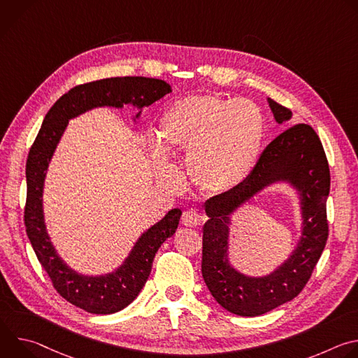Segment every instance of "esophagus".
<instances>
[{
  "label": "esophagus",
  "mask_w": 358,
  "mask_h": 358,
  "mask_svg": "<svg viewBox=\"0 0 358 358\" xmlns=\"http://www.w3.org/2000/svg\"><path fill=\"white\" fill-rule=\"evenodd\" d=\"M202 221H203V217H202L198 211H195V210H188V211H185L184 215H182V224H184L185 227L194 228V227L201 225Z\"/></svg>",
  "instance_id": "34e87169"
}]
</instances>
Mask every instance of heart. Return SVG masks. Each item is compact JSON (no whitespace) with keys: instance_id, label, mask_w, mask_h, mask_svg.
I'll list each match as a JSON object with an SVG mask.
<instances>
[{"instance_id":"obj_1","label":"heart","mask_w":358,"mask_h":358,"mask_svg":"<svg viewBox=\"0 0 358 358\" xmlns=\"http://www.w3.org/2000/svg\"><path fill=\"white\" fill-rule=\"evenodd\" d=\"M264 117L249 100L215 94L187 96L162 116L152 160L160 178L174 181L164 155H187V170L202 191L227 194L241 187L258 163Z\"/></svg>"}]
</instances>
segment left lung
Masks as SVG:
<instances>
[{"label": "left lung", "mask_w": 358, "mask_h": 358, "mask_svg": "<svg viewBox=\"0 0 358 358\" xmlns=\"http://www.w3.org/2000/svg\"><path fill=\"white\" fill-rule=\"evenodd\" d=\"M275 120L292 117L290 109L268 99ZM285 180L301 196L302 238L291 258L264 278L239 274L227 262L230 214L265 186ZM330 170L317 133L309 124H294L262 152L249 178L236 189L206 201L210 220L202 231V278L214 299L238 316H261L294 299L309 282L329 236L326 202Z\"/></svg>", "instance_id": "1"}]
</instances>
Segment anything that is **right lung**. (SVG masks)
<instances>
[{"mask_svg": "<svg viewBox=\"0 0 358 358\" xmlns=\"http://www.w3.org/2000/svg\"><path fill=\"white\" fill-rule=\"evenodd\" d=\"M170 92L171 86L167 82L143 76L109 78L75 86L49 109L29 150L24 211L27 235L57 292L76 308L89 313L112 315L124 309L137 297L150 276L159 248L176 234L181 211L178 208L169 211L162 221L147 229L123 265L115 272L101 276L79 275L59 258L45 228L42 192L49 162L71 119L100 106L123 108V105H133L143 109Z\"/></svg>", "mask_w": 358, "mask_h": 358, "instance_id": "right-lung-1", "label": "right lung"}]
</instances>
